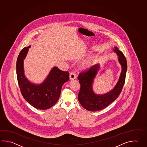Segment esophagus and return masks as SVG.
Wrapping results in <instances>:
<instances>
[{
	"label": "esophagus",
	"instance_id": "34e87169",
	"mask_svg": "<svg viewBox=\"0 0 147 147\" xmlns=\"http://www.w3.org/2000/svg\"><path fill=\"white\" fill-rule=\"evenodd\" d=\"M76 77V75L75 74L74 72H71L70 74H69V78L70 80H74L75 79Z\"/></svg>",
	"mask_w": 147,
	"mask_h": 147
}]
</instances>
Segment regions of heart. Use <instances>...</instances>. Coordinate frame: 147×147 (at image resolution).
Here are the masks:
<instances>
[{
  "mask_svg": "<svg viewBox=\"0 0 147 147\" xmlns=\"http://www.w3.org/2000/svg\"><path fill=\"white\" fill-rule=\"evenodd\" d=\"M92 60L93 59L92 57L87 60H86L85 62H84V63H83V65L84 67H89L90 66L91 64L92 63Z\"/></svg>",
  "mask_w": 147,
  "mask_h": 147,
  "instance_id": "obj_1",
  "label": "heart"
}]
</instances>
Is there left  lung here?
<instances>
[{"label":"left lung","instance_id":"left-lung-1","mask_svg":"<svg viewBox=\"0 0 147 147\" xmlns=\"http://www.w3.org/2000/svg\"><path fill=\"white\" fill-rule=\"evenodd\" d=\"M114 51L117 53L118 61L122 67L120 77L116 86L109 92L103 95H97L92 88L94 79L99 69V64H96L78 75L81 88L78 94V101L85 109L88 111H96L107 107L108 105L117 99L119 96L125 84L127 64L126 57L117 47Z\"/></svg>","mask_w":147,"mask_h":147}]
</instances>
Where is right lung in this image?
<instances>
[{"instance_id":"1","label":"right lung","mask_w":147,"mask_h":147,"mask_svg":"<svg viewBox=\"0 0 147 147\" xmlns=\"http://www.w3.org/2000/svg\"><path fill=\"white\" fill-rule=\"evenodd\" d=\"M30 46L24 48L18 55L17 77L21 94L30 105L38 109L51 108L58 101L63 84L69 80V73L54 67L45 81L39 85L31 83L24 74V59Z\"/></svg>"}]
</instances>
